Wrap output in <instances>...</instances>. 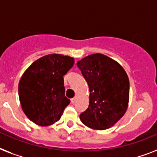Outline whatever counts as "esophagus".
Segmentation results:
<instances>
[{"instance_id":"1","label":"esophagus","mask_w":157,"mask_h":157,"mask_svg":"<svg viewBox=\"0 0 157 157\" xmlns=\"http://www.w3.org/2000/svg\"><path fill=\"white\" fill-rule=\"evenodd\" d=\"M76 101H77V98H73L71 99V102L72 104H75L76 102Z\"/></svg>"}]
</instances>
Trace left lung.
Segmentation results:
<instances>
[{
    "instance_id": "8db88e82",
    "label": "left lung",
    "mask_w": 157,
    "mask_h": 157,
    "mask_svg": "<svg viewBox=\"0 0 157 157\" xmlns=\"http://www.w3.org/2000/svg\"><path fill=\"white\" fill-rule=\"evenodd\" d=\"M87 82L90 105L80 120L90 128L105 130L125 114L129 102L130 82L123 67L101 53L87 56L77 62Z\"/></svg>"
}]
</instances>
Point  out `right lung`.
I'll list each match as a JSON object with an SVG mask.
<instances>
[{"instance_id":"right-lung-1","label":"right lung","mask_w":157,"mask_h":157,"mask_svg":"<svg viewBox=\"0 0 157 157\" xmlns=\"http://www.w3.org/2000/svg\"><path fill=\"white\" fill-rule=\"evenodd\" d=\"M74 58L60 54L42 56L32 63L19 83V97L26 116L39 126L53 124L70 104L65 97L63 75Z\"/></svg>"}]
</instances>
